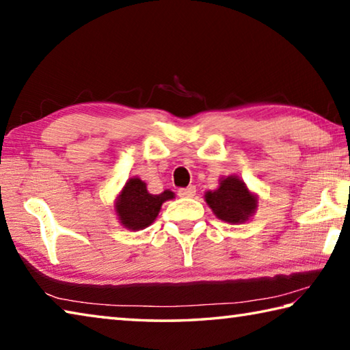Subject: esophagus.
I'll return each instance as SVG.
<instances>
[{
  "label": "esophagus",
  "instance_id": "34e87169",
  "mask_svg": "<svg viewBox=\"0 0 350 350\" xmlns=\"http://www.w3.org/2000/svg\"><path fill=\"white\" fill-rule=\"evenodd\" d=\"M194 194H196V187H194V185H189L187 188L179 189V196L180 198H194Z\"/></svg>",
  "mask_w": 350,
  "mask_h": 350
}]
</instances>
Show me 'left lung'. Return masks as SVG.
Segmentation results:
<instances>
[{"label": "left lung", "instance_id": "1", "mask_svg": "<svg viewBox=\"0 0 350 350\" xmlns=\"http://www.w3.org/2000/svg\"><path fill=\"white\" fill-rule=\"evenodd\" d=\"M206 205L215 216L227 224H244L258 210V194L248 189L239 176L232 174L219 179L216 189L204 194Z\"/></svg>", "mask_w": 350, "mask_h": 350}]
</instances>
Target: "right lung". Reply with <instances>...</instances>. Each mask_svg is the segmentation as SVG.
I'll return each mask as SVG.
<instances>
[{
	"instance_id": "right-lung-1",
	"label": "right lung",
	"mask_w": 350,
	"mask_h": 350,
	"mask_svg": "<svg viewBox=\"0 0 350 350\" xmlns=\"http://www.w3.org/2000/svg\"><path fill=\"white\" fill-rule=\"evenodd\" d=\"M174 199L171 189H165L161 194H151L146 183L137 176L129 177L114 200V210L118 222L131 232L144 230L156 221L162 204Z\"/></svg>"
}]
</instances>
